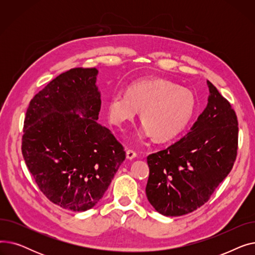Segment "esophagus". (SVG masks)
Here are the masks:
<instances>
[{
  "label": "esophagus",
  "instance_id": "esophagus-1",
  "mask_svg": "<svg viewBox=\"0 0 255 255\" xmlns=\"http://www.w3.org/2000/svg\"><path fill=\"white\" fill-rule=\"evenodd\" d=\"M126 157L127 159H134L136 157V153L133 151V150H127L126 151Z\"/></svg>",
  "mask_w": 255,
  "mask_h": 255
}]
</instances>
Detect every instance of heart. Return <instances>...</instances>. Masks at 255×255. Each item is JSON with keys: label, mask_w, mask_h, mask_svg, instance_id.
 I'll list each match as a JSON object with an SVG mask.
<instances>
[{"label": "heart", "mask_w": 255, "mask_h": 255, "mask_svg": "<svg viewBox=\"0 0 255 255\" xmlns=\"http://www.w3.org/2000/svg\"><path fill=\"white\" fill-rule=\"evenodd\" d=\"M140 111L142 125L137 137L167 140L181 133L193 117V94L165 79L150 78L133 83L127 92H116L106 101L110 122L123 127Z\"/></svg>", "instance_id": "heart-1"}]
</instances>
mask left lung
Returning a JSON list of instances; mask_svg holds the SVG:
<instances>
[{
    "instance_id": "1",
    "label": "left lung",
    "mask_w": 255,
    "mask_h": 255,
    "mask_svg": "<svg viewBox=\"0 0 255 255\" xmlns=\"http://www.w3.org/2000/svg\"><path fill=\"white\" fill-rule=\"evenodd\" d=\"M208 105L187 134L146 158L145 194L164 216H182L205 205L231 172L238 151V119L209 80Z\"/></svg>"
}]
</instances>
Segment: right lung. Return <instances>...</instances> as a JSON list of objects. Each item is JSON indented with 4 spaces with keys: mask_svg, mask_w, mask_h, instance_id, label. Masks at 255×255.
<instances>
[{
    "mask_svg": "<svg viewBox=\"0 0 255 255\" xmlns=\"http://www.w3.org/2000/svg\"><path fill=\"white\" fill-rule=\"evenodd\" d=\"M96 68L66 71L37 93L26 110L21 152L51 203L84 212L103 197L126 158L123 145L97 120Z\"/></svg>",
    "mask_w": 255,
    "mask_h": 255,
    "instance_id": "add662e5",
    "label": "right lung"
}]
</instances>
